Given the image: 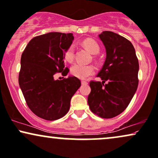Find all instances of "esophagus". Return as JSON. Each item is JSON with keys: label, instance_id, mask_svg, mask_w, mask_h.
<instances>
[{"label": "esophagus", "instance_id": "obj_1", "mask_svg": "<svg viewBox=\"0 0 158 158\" xmlns=\"http://www.w3.org/2000/svg\"><path fill=\"white\" fill-rule=\"evenodd\" d=\"M81 85H87V82L86 81L82 80V81H81Z\"/></svg>", "mask_w": 158, "mask_h": 158}]
</instances>
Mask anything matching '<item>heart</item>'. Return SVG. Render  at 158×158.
<instances>
[{
  "instance_id": "b5f03b06",
  "label": "heart",
  "mask_w": 158,
  "mask_h": 158,
  "mask_svg": "<svg viewBox=\"0 0 158 158\" xmlns=\"http://www.w3.org/2000/svg\"><path fill=\"white\" fill-rule=\"evenodd\" d=\"M83 45L88 50L91 54H97L99 53V45L96 42L93 40L87 39L83 42ZM64 58L68 62H72L74 58V46L71 45L67 49L64 54ZM71 74L74 77L84 79L92 75L95 72V68L91 64H83L81 63H75L71 68Z\"/></svg>"
}]
</instances>
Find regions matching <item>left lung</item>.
Returning a JSON list of instances; mask_svg holds the SVG:
<instances>
[{"instance_id": "1", "label": "left lung", "mask_w": 158, "mask_h": 158, "mask_svg": "<svg viewBox=\"0 0 158 158\" xmlns=\"http://www.w3.org/2000/svg\"><path fill=\"white\" fill-rule=\"evenodd\" d=\"M98 37L106 49L105 62L97 75L102 81H90L87 102L98 116L111 118L126 109L135 94L139 64L134 46L126 38L109 31Z\"/></svg>"}]
</instances>
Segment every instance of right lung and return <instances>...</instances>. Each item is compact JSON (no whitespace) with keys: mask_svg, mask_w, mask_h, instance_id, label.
Segmentation results:
<instances>
[{"mask_svg":"<svg viewBox=\"0 0 158 158\" xmlns=\"http://www.w3.org/2000/svg\"><path fill=\"white\" fill-rule=\"evenodd\" d=\"M73 39L71 33L50 32L34 37L23 52L19 85L28 107L41 118L54 121L63 117L81 86L80 80L73 76L54 79L56 73L66 76L69 72L64 69V54Z\"/></svg>","mask_w":158,"mask_h":158,"instance_id":"right-lung-1","label":"right lung"}]
</instances>
